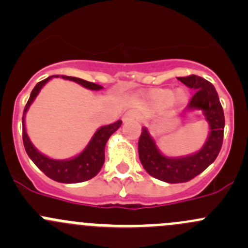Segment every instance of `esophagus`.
Masks as SVG:
<instances>
[{"mask_svg": "<svg viewBox=\"0 0 248 248\" xmlns=\"http://www.w3.org/2000/svg\"><path fill=\"white\" fill-rule=\"evenodd\" d=\"M140 119V115L139 112L137 111V110H128V111L126 112V114L124 115V121L127 122V121H138Z\"/></svg>", "mask_w": 248, "mask_h": 248, "instance_id": "obj_1", "label": "esophagus"}]
</instances>
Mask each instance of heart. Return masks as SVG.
Segmentation results:
<instances>
[{"instance_id":"heart-1","label":"heart","mask_w":248,"mask_h":248,"mask_svg":"<svg viewBox=\"0 0 248 248\" xmlns=\"http://www.w3.org/2000/svg\"><path fill=\"white\" fill-rule=\"evenodd\" d=\"M152 98L162 104L169 103L171 101L181 103V102H185V99H186V93L184 91H177L176 93H174L172 90L158 89L152 92Z\"/></svg>"}]
</instances>
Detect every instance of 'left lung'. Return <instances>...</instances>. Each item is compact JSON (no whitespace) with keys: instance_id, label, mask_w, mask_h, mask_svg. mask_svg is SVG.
Instances as JSON below:
<instances>
[{"instance_id":"left-lung-1","label":"left lung","mask_w":248,"mask_h":248,"mask_svg":"<svg viewBox=\"0 0 248 248\" xmlns=\"http://www.w3.org/2000/svg\"><path fill=\"white\" fill-rule=\"evenodd\" d=\"M177 79L189 89L196 90L188 107L204 111L210 124V136L197 154L184 158H168L157 150L147 129L142 128L138 141L140 162L151 176L168 184L187 182L204 171L218 156L223 144L224 112L214 85L194 74Z\"/></svg>"}]
</instances>
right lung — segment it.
Returning <instances> with one entry per match:
<instances>
[{
	"mask_svg": "<svg viewBox=\"0 0 248 248\" xmlns=\"http://www.w3.org/2000/svg\"><path fill=\"white\" fill-rule=\"evenodd\" d=\"M50 78L52 77H49L46 78V79L42 80V81H39L38 84L34 86L31 94H30L29 101H27L26 106H25L24 116H22V141H24L25 150H26L30 158L33 161V163L36 164L47 177H50V179L55 180V181L57 182H63V184H78V182L87 181V180L96 176L99 172V170H101L102 166H103L104 163V158H106L104 149H106L107 141H108L110 136H111L117 128H120L122 121L119 120V121L114 122V124H108V126L101 127V128L94 133L93 138L91 139V141L87 145L86 149H85L79 156L74 157V158L72 159H68V161H56V159L47 158L44 155L39 154V152L34 149L33 145L31 144L29 137H27L26 129H25L24 119L25 112L29 109L30 104L33 102V99L36 98V96L38 94L39 90L42 89V86L46 84ZM61 78L73 80V81H76L78 84L82 85V86L90 90H101L102 87H103L101 86V85L86 81V80L79 79V78L76 77L61 76Z\"/></svg>",
	"mask_w": 248,
	"mask_h": 248,
	"instance_id": "1",
	"label": "right lung"
}]
</instances>
